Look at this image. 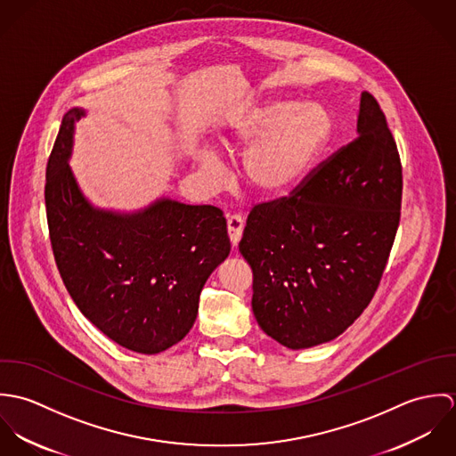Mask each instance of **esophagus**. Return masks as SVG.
<instances>
[{"mask_svg":"<svg viewBox=\"0 0 456 456\" xmlns=\"http://www.w3.org/2000/svg\"><path fill=\"white\" fill-rule=\"evenodd\" d=\"M242 232H244V219L239 214H233L228 217V235L233 246H237L242 239Z\"/></svg>","mask_w":456,"mask_h":456,"instance_id":"1","label":"esophagus"}]
</instances>
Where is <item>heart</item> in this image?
Instances as JSON below:
<instances>
[{"label":"heart","instance_id":"1","mask_svg":"<svg viewBox=\"0 0 456 456\" xmlns=\"http://www.w3.org/2000/svg\"><path fill=\"white\" fill-rule=\"evenodd\" d=\"M331 118L318 103L268 102L256 105L230 125L221 138L224 149L248 147L242 156L246 183L260 195L277 196L293 190L311 170L331 136ZM201 172L219 174V163L205 152Z\"/></svg>","mask_w":456,"mask_h":456}]
</instances>
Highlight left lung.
<instances>
[{
  "mask_svg": "<svg viewBox=\"0 0 456 456\" xmlns=\"http://www.w3.org/2000/svg\"><path fill=\"white\" fill-rule=\"evenodd\" d=\"M402 165L376 98H360L356 138L293 195L258 203L240 255L253 268V313L289 349L338 337L370 304L396 235Z\"/></svg>",
  "mask_w": 456,
  "mask_h": 456,
  "instance_id": "8db88e82",
  "label": "left lung"
}]
</instances>
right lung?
<instances>
[{"label": "right lung", "mask_w": 456, "mask_h": 456, "mask_svg": "<svg viewBox=\"0 0 456 456\" xmlns=\"http://www.w3.org/2000/svg\"><path fill=\"white\" fill-rule=\"evenodd\" d=\"M69 109L47 163L45 207L54 260L80 313L119 346L161 353L186 337L203 284L230 255L217 207L159 198L121 214L96 208L68 165L75 123Z\"/></svg>", "instance_id": "add662e5"}]
</instances>
